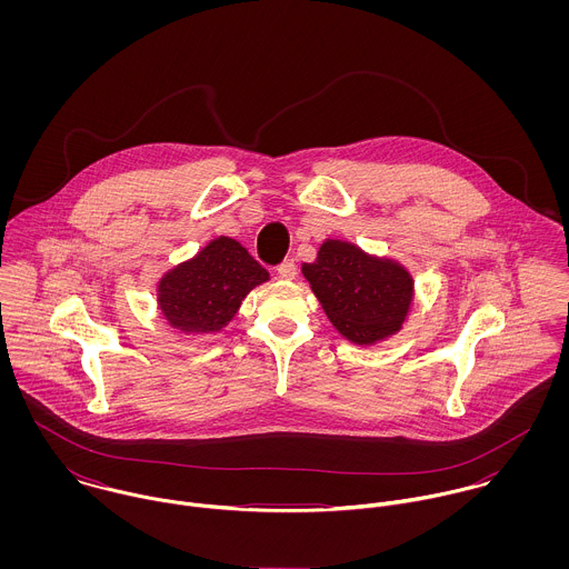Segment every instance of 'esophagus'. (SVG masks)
Segmentation results:
<instances>
[{"label": "esophagus", "mask_w": 569, "mask_h": 569, "mask_svg": "<svg viewBox=\"0 0 569 569\" xmlns=\"http://www.w3.org/2000/svg\"><path fill=\"white\" fill-rule=\"evenodd\" d=\"M276 273H278V278H282V280H293V278L298 276V267H296V262H293L291 258H287V260H282V262L276 267Z\"/></svg>", "instance_id": "34e87169"}]
</instances>
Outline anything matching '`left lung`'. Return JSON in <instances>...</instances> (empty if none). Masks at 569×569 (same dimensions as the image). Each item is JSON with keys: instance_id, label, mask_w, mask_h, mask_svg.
<instances>
[{"instance_id": "8db88e82", "label": "left lung", "mask_w": 569, "mask_h": 569, "mask_svg": "<svg viewBox=\"0 0 569 569\" xmlns=\"http://www.w3.org/2000/svg\"><path fill=\"white\" fill-rule=\"evenodd\" d=\"M326 318L348 341L372 346L399 332L413 300V278L392 258L326 239L318 258L302 264Z\"/></svg>"}]
</instances>
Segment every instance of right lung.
<instances>
[{
  "instance_id": "obj_1",
  "label": "right lung",
  "mask_w": 569,
  "mask_h": 569,
  "mask_svg": "<svg viewBox=\"0 0 569 569\" xmlns=\"http://www.w3.org/2000/svg\"><path fill=\"white\" fill-rule=\"evenodd\" d=\"M267 280L269 271L243 244L219 237L163 273L158 307L163 320L186 335L219 332L232 322L244 296Z\"/></svg>"
}]
</instances>
